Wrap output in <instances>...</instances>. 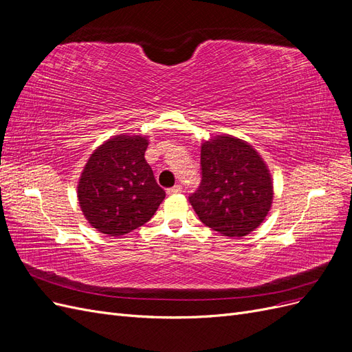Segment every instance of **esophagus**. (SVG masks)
Wrapping results in <instances>:
<instances>
[{
    "instance_id": "1",
    "label": "esophagus",
    "mask_w": 352,
    "mask_h": 352,
    "mask_svg": "<svg viewBox=\"0 0 352 352\" xmlns=\"http://www.w3.org/2000/svg\"><path fill=\"white\" fill-rule=\"evenodd\" d=\"M180 190H182V186H180V185H175V186L167 189V194H168V195H175V194H179Z\"/></svg>"
}]
</instances>
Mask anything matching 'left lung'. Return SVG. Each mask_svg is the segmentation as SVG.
Segmentation results:
<instances>
[{
    "mask_svg": "<svg viewBox=\"0 0 352 352\" xmlns=\"http://www.w3.org/2000/svg\"><path fill=\"white\" fill-rule=\"evenodd\" d=\"M189 202L199 220L223 236L248 235L272 207L269 168L248 142L217 135L201 145V184Z\"/></svg>",
    "mask_w": 352,
    "mask_h": 352,
    "instance_id": "obj_1",
    "label": "left lung"
}]
</instances>
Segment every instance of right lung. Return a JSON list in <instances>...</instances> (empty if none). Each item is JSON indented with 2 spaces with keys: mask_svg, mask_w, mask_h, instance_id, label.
Returning a JSON list of instances; mask_svg holds the SVG:
<instances>
[{
  "mask_svg": "<svg viewBox=\"0 0 352 352\" xmlns=\"http://www.w3.org/2000/svg\"><path fill=\"white\" fill-rule=\"evenodd\" d=\"M148 140L117 135L95 150L78 185L83 216L109 236L126 235L150 220L166 197L145 162Z\"/></svg>",
  "mask_w": 352,
  "mask_h": 352,
  "instance_id": "obj_1",
  "label": "right lung"
}]
</instances>
